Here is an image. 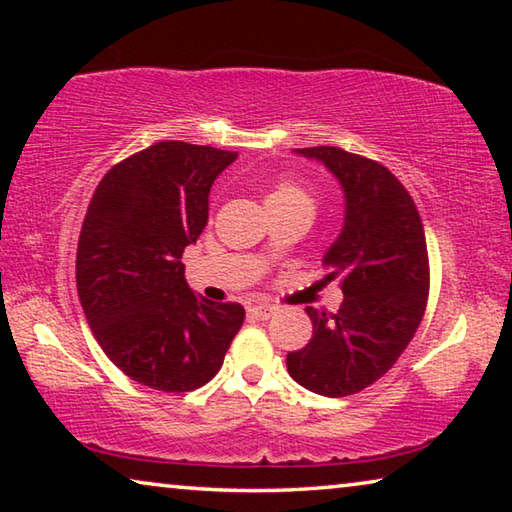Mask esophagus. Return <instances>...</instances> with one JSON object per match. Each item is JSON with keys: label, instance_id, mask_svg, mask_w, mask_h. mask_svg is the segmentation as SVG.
Wrapping results in <instances>:
<instances>
[{"label": "esophagus", "instance_id": "1", "mask_svg": "<svg viewBox=\"0 0 512 512\" xmlns=\"http://www.w3.org/2000/svg\"><path fill=\"white\" fill-rule=\"evenodd\" d=\"M248 314L257 320H268L271 316H275V307L273 305H253L248 309Z\"/></svg>", "mask_w": 512, "mask_h": 512}]
</instances>
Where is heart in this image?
I'll return each instance as SVG.
<instances>
[{"instance_id":"obj_1","label":"heart","mask_w":512,"mask_h":512,"mask_svg":"<svg viewBox=\"0 0 512 512\" xmlns=\"http://www.w3.org/2000/svg\"><path fill=\"white\" fill-rule=\"evenodd\" d=\"M289 203H311L307 189L291 178H277L268 189L266 205H289Z\"/></svg>"}]
</instances>
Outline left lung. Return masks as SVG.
<instances>
[{"instance_id": "8db88e82", "label": "left lung", "mask_w": 512, "mask_h": 512, "mask_svg": "<svg viewBox=\"0 0 512 512\" xmlns=\"http://www.w3.org/2000/svg\"><path fill=\"white\" fill-rule=\"evenodd\" d=\"M339 178L345 225L323 259L339 280L336 314L307 307L309 343L287 354L289 375L325 397L359 393L395 366L420 327L429 298V253L418 207L384 164L339 146L296 149Z\"/></svg>"}]
</instances>
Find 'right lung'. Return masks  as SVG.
Instances as JSON below:
<instances>
[{
	"label": "right lung",
	"mask_w": 512,
	"mask_h": 512,
	"mask_svg": "<svg viewBox=\"0 0 512 512\" xmlns=\"http://www.w3.org/2000/svg\"><path fill=\"white\" fill-rule=\"evenodd\" d=\"M237 153L155 142L101 178L76 248V289L94 339L137 384L187 393L207 384L246 311L194 296L185 248L207 223V196Z\"/></svg>",
	"instance_id": "right-lung-1"
}]
</instances>
